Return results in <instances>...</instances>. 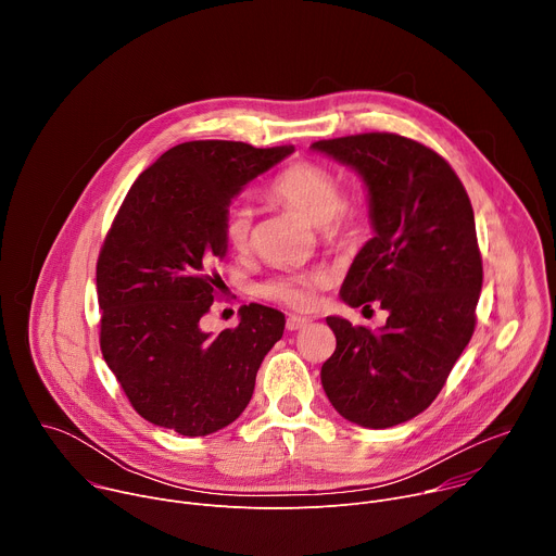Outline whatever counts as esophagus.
Segmentation results:
<instances>
[{
  "instance_id": "esophagus-1",
  "label": "esophagus",
  "mask_w": 556,
  "mask_h": 556,
  "mask_svg": "<svg viewBox=\"0 0 556 556\" xmlns=\"http://www.w3.org/2000/svg\"><path fill=\"white\" fill-rule=\"evenodd\" d=\"M305 326H309V319H305V316H288V321H286V328H288L290 332L303 330Z\"/></svg>"
}]
</instances>
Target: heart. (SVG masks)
<instances>
[{
  "label": "heart",
  "instance_id": "b5f03b06",
  "mask_svg": "<svg viewBox=\"0 0 556 556\" xmlns=\"http://www.w3.org/2000/svg\"><path fill=\"white\" fill-rule=\"evenodd\" d=\"M268 198L286 208L303 213L319 226L321 240L334 251L356 249L369 226V208L356 195L341 193L337 174L319 163L294 161L286 165L268 182ZM255 208L237 202L228 208L224 237L230 249L247 253L255 244ZM330 283L326 270H283L275 273L257 286V294L292 309H305L314 301V292Z\"/></svg>",
  "mask_w": 556,
  "mask_h": 556
}]
</instances>
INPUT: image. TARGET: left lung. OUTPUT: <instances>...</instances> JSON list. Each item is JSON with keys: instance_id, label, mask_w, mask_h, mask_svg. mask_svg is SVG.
<instances>
[{"instance_id": "1", "label": "left lung", "mask_w": 556, "mask_h": 556, "mask_svg": "<svg viewBox=\"0 0 556 556\" xmlns=\"http://www.w3.org/2000/svg\"><path fill=\"white\" fill-rule=\"evenodd\" d=\"M312 147L358 169L369 187L376 237L341 296L389 312L380 330L328 316L337 350L321 382L345 420L395 427L438 399L478 324L484 270L472 206L453 167L414 138L369 131Z\"/></svg>"}]
</instances>
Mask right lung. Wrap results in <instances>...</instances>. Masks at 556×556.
<instances>
[{
  "label": "right lung",
  "mask_w": 556,
  "mask_h": 556,
  "mask_svg": "<svg viewBox=\"0 0 556 556\" xmlns=\"http://www.w3.org/2000/svg\"><path fill=\"white\" fill-rule=\"evenodd\" d=\"M235 140L172 147L127 191L99 253L101 352L129 405L180 435H208L247 409L257 369L283 334V312L249 303L211 337L232 198L292 153Z\"/></svg>",
  "instance_id": "1"
}]
</instances>
